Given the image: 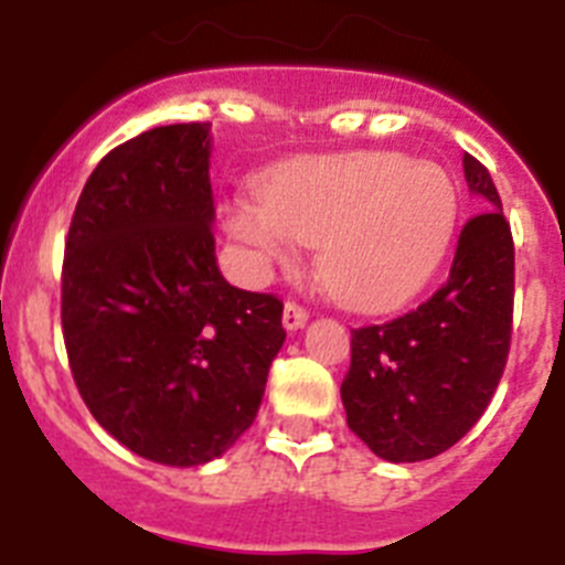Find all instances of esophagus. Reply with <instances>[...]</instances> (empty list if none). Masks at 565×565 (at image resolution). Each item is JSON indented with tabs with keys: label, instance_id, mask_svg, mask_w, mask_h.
<instances>
[{
	"label": "esophagus",
	"instance_id": "esophagus-1",
	"mask_svg": "<svg viewBox=\"0 0 565 565\" xmlns=\"http://www.w3.org/2000/svg\"><path fill=\"white\" fill-rule=\"evenodd\" d=\"M308 322V311L299 302H291L288 299L286 308H282V326H286V331H299V328L306 326Z\"/></svg>",
	"mask_w": 565,
	"mask_h": 565
}]
</instances>
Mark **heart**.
Returning <instances> with one entry per match:
<instances>
[{"label": "heart", "mask_w": 565, "mask_h": 565, "mask_svg": "<svg viewBox=\"0 0 565 565\" xmlns=\"http://www.w3.org/2000/svg\"><path fill=\"white\" fill-rule=\"evenodd\" d=\"M458 226L452 174L402 152H344L288 163L266 198L234 203L228 228L259 268L297 266L319 246V277L356 311L416 297Z\"/></svg>", "instance_id": "obj_1"}]
</instances>
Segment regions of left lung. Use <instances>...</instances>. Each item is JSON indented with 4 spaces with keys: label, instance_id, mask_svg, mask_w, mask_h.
Segmentation results:
<instances>
[{
    "label": "left lung",
    "instance_id": "obj_1",
    "mask_svg": "<svg viewBox=\"0 0 565 565\" xmlns=\"http://www.w3.org/2000/svg\"><path fill=\"white\" fill-rule=\"evenodd\" d=\"M481 209L458 234L450 277L413 311L351 331L348 427L379 458L413 463L461 441L503 376L515 302V243L487 167L463 154Z\"/></svg>",
    "mask_w": 565,
    "mask_h": 565
}]
</instances>
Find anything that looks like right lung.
<instances>
[{
    "label": "right lung",
    "mask_w": 565,
    "mask_h": 565,
    "mask_svg": "<svg viewBox=\"0 0 565 565\" xmlns=\"http://www.w3.org/2000/svg\"><path fill=\"white\" fill-rule=\"evenodd\" d=\"M209 124H169L102 158L62 266L70 371L113 438L198 467L252 427L286 342L274 294L228 286L214 257Z\"/></svg>",
    "instance_id": "obj_1"
}]
</instances>
